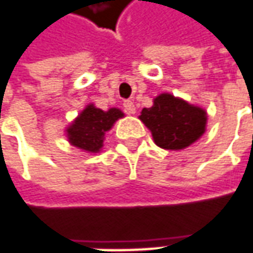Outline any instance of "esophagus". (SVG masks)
I'll list each match as a JSON object with an SVG mask.
<instances>
[{
	"label": "esophagus",
	"mask_w": 253,
	"mask_h": 253,
	"mask_svg": "<svg viewBox=\"0 0 253 253\" xmlns=\"http://www.w3.org/2000/svg\"><path fill=\"white\" fill-rule=\"evenodd\" d=\"M123 106H125V112H126L127 115H134L135 113V106L131 100H126L123 103Z\"/></svg>",
	"instance_id": "34e87169"
}]
</instances>
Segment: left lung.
<instances>
[{
    "label": "left lung",
    "instance_id": "obj_1",
    "mask_svg": "<svg viewBox=\"0 0 253 253\" xmlns=\"http://www.w3.org/2000/svg\"><path fill=\"white\" fill-rule=\"evenodd\" d=\"M151 108H144L138 119L164 150L179 151L196 143L206 133L207 112L182 98L164 92L155 96Z\"/></svg>",
    "mask_w": 253,
    "mask_h": 253
}]
</instances>
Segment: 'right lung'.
<instances>
[{
    "label": "right lung",
    "mask_w": 253,
    "mask_h": 253,
    "mask_svg": "<svg viewBox=\"0 0 253 253\" xmlns=\"http://www.w3.org/2000/svg\"><path fill=\"white\" fill-rule=\"evenodd\" d=\"M122 118H125V113L119 108L102 110L89 103L66 128L67 140L84 153H100L106 133Z\"/></svg>",
    "instance_id": "obj_1"
}]
</instances>
